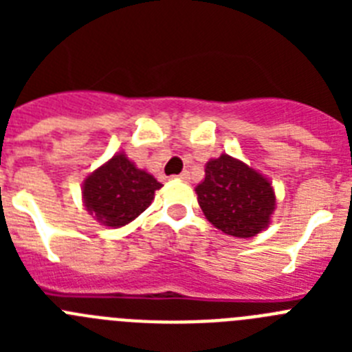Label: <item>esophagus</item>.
I'll return each instance as SVG.
<instances>
[{"mask_svg": "<svg viewBox=\"0 0 352 352\" xmlns=\"http://www.w3.org/2000/svg\"><path fill=\"white\" fill-rule=\"evenodd\" d=\"M174 178H178V179H188V178H190V174H188V170H183L182 174H178V176H174Z\"/></svg>", "mask_w": 352, "mask_h": 352, "instance_id": "esophagus-1", "label": "esophagus"}]
</instances>
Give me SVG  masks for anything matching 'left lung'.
Masks as SVG:
<instances>
[{
  "label": "left lung",
  "instance_id": "1",
  "mask_svg": "<svg viewBox=\"0 0 352 352\" xmlns=\"http://www.w3.org/2000/svg\"><path fill=\"white\" fill-rule=\"evenodd\" d=\"M195 192L206 219L236 238H252L263 231L275 210L268 179L229 155L208 162L204 182Z\"/></svg>",
  "mask_w": 352,
  "mask_h": 352
}]
</instances>
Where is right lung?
<instances>
[{
	"label": "right lung",
	"mask_w": 352,
	"mask_h": 352,
	"mask_svg": "<svg viewBox=\"0 0 352 352\" xmlns=\"http://www.w3.org/2000/svg\"><path fill=\"white\" fill-rule=\"evenodd\" d=\"M160 186L151 174L138 169L120 153L84 182L82 197L96 220L109 227H121L138 219Z\"/></svg>",
	"instance_id": "add662e5"
}]
</instances>
